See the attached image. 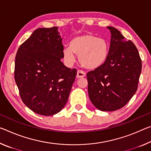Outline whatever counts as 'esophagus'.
I'll use <instances>...</instances> for the list:
<instances>
[{"label":"esophagus","instance_id":"obj_1","mask_svg":"<svg viewBox=\"0 0 151 151\" xmlns=\"http://www.w3.org/2000/svg\"><path fill=\"white\" fill-rule=\"evenodd\" d=\"M85 75H86V74H85L84 71L81 70H78L77 73H76V77L78 78H83L85 76Z\"/></svg>","mask_w":151,"mask_h":151}]
</instances>
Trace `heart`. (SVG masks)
I'll return each instance as SVG.
<instances>
[{
	"label": "heart",
	"instance_id": "obj_1",
	"mask_svg": "<svg viewBox=\"0 0 151 151\" xmlns=\"http://www.w3.org/2000/svg\"><path fill=\"white\" fill-rule=\"evenodd\" d=\"M75 54L78 55L81 65L88 70H94L106 63L109 54V44L104 38L92 33H87L72 38L69 47L63 51V58L67 64L75 61Z\"/></svg>",
	"mask_w": 151,
	"mask_h": 151
}]
</instances>
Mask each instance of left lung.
I'll return each mask as SVG.
<instances>
[{"label": "left lung", "instance_id": "left-lung-1", "mask_svg": "<svg viewBox=\"0 0 151 151\" xmlns=\"http://www.w3.org/2000/svg\"><path fill=\"white\" fill-rule=\"evenodd\" d=\"M107 28L111 35L108 58L87 78L92 104L101 111H113L125 106L137 91L142 61L132 42L117 29Z\"/></svg>", "mask_w": 151, "mask_h": 151}]
</instances>
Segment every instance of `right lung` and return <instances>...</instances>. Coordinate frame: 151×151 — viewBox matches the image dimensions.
Returning <instances> with one entry per match:
<instances>
[{"label": "right lung", "mask_w": 151, "mask_h": 151, "mask_svg": "<svg viewBox=\"0 0 151 151\" xmlns=\"http://www.w3.org/2000/svg\"><path fill=\"white\" fill-rule=\"evenodd\" d=\"M58 27L39 28L19 47L15 80L26 106L37 114L53 116L68 101L76 69L62 63L64 46Z\"/></svg>", "instance_id": "1"}]
</instances>
